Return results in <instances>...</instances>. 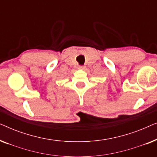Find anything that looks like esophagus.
<instances>
[{
    "instance_id": "obj_1",
    "label": "esophagus",
    "mask_w": 157,
    "mask_h": 157,
    "mask_svg": "<svg viewBox=\"0 0 157 157\" xmlns=\"http://www.w3.org/2000/svg\"><path fill=\"white\" fill-rule=\"evenodd\" d=\"M78 69H84L85 66H78Z\"/></svg>"
}]
</instances>
